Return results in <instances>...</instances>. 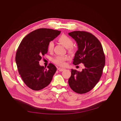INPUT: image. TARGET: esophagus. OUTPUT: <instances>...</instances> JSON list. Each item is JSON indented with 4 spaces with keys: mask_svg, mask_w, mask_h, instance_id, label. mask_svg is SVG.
Listing matches in <instances>:
<instances>
[{
    "mask_svg": "<svg viewBox=\"0 0 121 121\" xmlns=\"http://www.w3.org/2000/svg\"><path fill=\"white\" fill-rule=\"evenodd\" d=\"M58 70L59 71H60V72H62V71H64L65 69H64V68H58Z\"/></svg>",
    "mask_w": 121,
    "mask_h": 121,
    "instance_id": "esophagus-1",
    "label": "esophagus"
}]
</instances>
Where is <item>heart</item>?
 I'll use <instances>...</instances> for the list:
<instances>
[{"label": "heart", "instance_id": "1", "mask_svg": "<svg viewBox=\"0 0 121 121\" xmlns=\"http://www.w3.org/2000/svg\"><path fill=\"white\" fill-rule=\"evenodd\" d=\"M58 42L62 44L65 47L68 48L69 52H73L74 47H73V40L65 34H62L57 38ZM54 47V43L52 41L48 42L47 45V50L49 52H52ZM69 57L67 56H57L53 59V62L59 66H65L66 61L69 60Z\"/></svg>", "mask_w": 121, "mask_h": 121}]
</instances>
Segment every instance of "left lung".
I'll return each mask as SVG.
<instances>
[{
    "label": "left lung",
    "instance_id": "obj_1",
    "mask_svg": "<svg viewBox=\"0 0 121 121\" xmlns=\"http://www.w3.org/2000/svg\"><path fill=\"white\" fill-rule=\"evenodd\" d=\"M68 34L78 46L73 64L84 65L81 72L71 69L69 86L76 93H85L93 88L102 76L105 65L103 48L99 40L89 32L76 31Z\"/></svg>",
    "mask_w": 121,
    "mask_h": 121
}]
</instances>
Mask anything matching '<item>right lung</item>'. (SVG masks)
Instances as JSON below:
<instances>
[{"label":"right lung","instance_id":"1","mask_svg":"<svg viewBox=\"0 0 121 121\" xmlns=\"http://www.w3.org/2000/svg\"><path fill=\"white\" fill-rule=\"evenodd\" d=\"M61 31L41 28L28 34L22 40L17 49L16 62L23 81L30 89L38 91L48 86L56 71L50 63L47 69L40 66L39 60L47 53V45L59 35Z\"/></svg>","mask_w":121,"mask_h":121}]
</instances>
